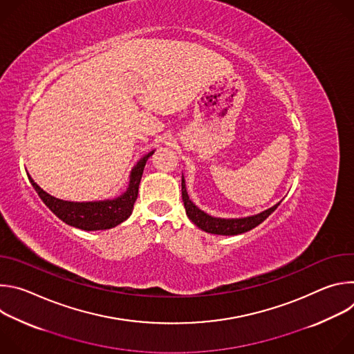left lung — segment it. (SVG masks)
I'll return each instance as SVG.
<instances>
[{"label":"left lung","mask_w":354,"mask_h":354,"mask_svg":"<svg viewBox=\"0 0 354 354\" xmlns=\"http://www.w3.org/2000/svg\"><path fill=\"white\" fill-rule=\"evenodd\" d=\"M182 200H183L185 210H186L189 220L193 224H196L200 230H203L210 234H217V235H238V234H243L252 228H255L257 225L263 223L280 205V203H277L276 206L262 212L261 214L245 217V218L225 220V218L212 217L193 205V201L187 196L183 176H182Z\"/></svg>","instance_id":"obj_1"}]
</instances>
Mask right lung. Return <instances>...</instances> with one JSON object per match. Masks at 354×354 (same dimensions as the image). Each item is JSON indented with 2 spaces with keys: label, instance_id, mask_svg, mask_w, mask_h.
I'll return each instance as SVG.
<instances>
[{
  "label": "right lung",
  "instance_id": "1",
  "mask_svg": "<svg viewBox=\"0 0 354 354\" xmlns=\"http://www.w3.org/2000/svg\"><path fill=\"white\" fill-rule=\"evenodd\" d=\"M153 154L154 151H151V153H148L136 164L130 174V183L127 190L120 197H116L113 200L88 201V203L64 201L46 193L36 185V182L30 176L29 180L37 192L39 197L43 200V203L66 224L84 231L109 230L130 217L133 206L137 200L138 185L142 176L145 162Z\"/></svg>",
  "mask_w": 354,
  "mask_h": 354
}]
</instances>
